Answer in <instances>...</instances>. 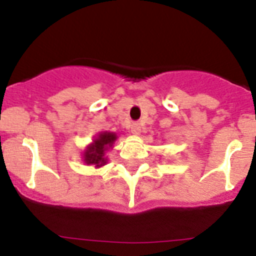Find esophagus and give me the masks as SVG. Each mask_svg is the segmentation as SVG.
Here are the masks:
<instances>
[{"instance_id": "1", "label": "esophagus", "mask_w": 256, "mask_h": 256, "mask_svg": "<svg viewBox=\"0 0 256 256\" xmlns=\"http://www.w3.org/2000/svg\"><path fill=\"white\" fill-rule=\"evenodd\" d=\"M130 132H132V134L138 136L140 133H141V126H140L138 123H133L132 126H130Z\"/></svg>"}]
</instances>
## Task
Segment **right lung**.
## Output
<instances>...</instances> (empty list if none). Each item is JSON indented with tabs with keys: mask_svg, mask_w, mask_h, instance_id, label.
Segmentation results:
<instances>
[{
	"mask_svg": "<svg viewBox=\"0 0 256 256\" xmlns=\"http://www.w3.org/2000/svg\"><path fill=\"white\" fill-rule=\"evenodd\" d=\"M118 136L114 132L104 130L94 138V141L83 151V162L87 165H94V168H101L108 164V152L110 148H114Z\"/></svg>",
	"mask_w": 256,
	"mask_h": 256,
	"instance_id": "add662e5",
	"label": "right lung"
}]
</instances>
